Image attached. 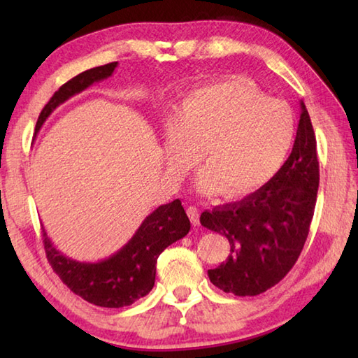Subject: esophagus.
<instances>
[{
  "mask_svg": "<svg viewBox=\"0 0 358 358\" xmlns=\"http://www.w3.org/2000/svg\"><path fill=\"white\" fill-rule=\"evenodd\" d=\"M187 215L191 218V222L194 226H199L200 224V210L196 209L195 206H189L187 208Z\"/></svg>",
  "mask_w": 358,
  "mask_h": 358,
  "instance_id": "obj_1",
  "label": "esophagus"
}]
</instances>
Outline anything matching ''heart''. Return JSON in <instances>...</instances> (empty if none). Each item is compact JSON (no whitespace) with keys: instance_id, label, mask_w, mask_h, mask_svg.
<instances>
[{"instance_id":"b5f03b06","label":"heart","mask_w":358,"mask_h":358,"mask_svg":"<svg viewBox=\"0 0 358 358\" xmlns=\"http://www.w3.org/2000/svg\"><path fill=\"white\" fill-rule=\"evenodd\" d=\"M295 113L277 98H266L248 83L223 81L192 90L164 134V158L173 175L196 159L201 195L238 200L263 186L285 163L295 138Z\"/></svg>"}]
</instances>
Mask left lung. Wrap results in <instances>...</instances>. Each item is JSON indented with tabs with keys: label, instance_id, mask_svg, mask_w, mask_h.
Returning a JSON list of instances; mask_svg holds the SVG:
<instances>
[{
	"label": "left lung",
	"instance_id": "obj_1",
	"mask_svg": "<svg viewBox=\"0 0 358 358\" xmlns=\"http://www.w3.org/2000/svg\"><path fill=\"white\" fill-rule=\"evenodd\" d=\"M291 155L258 191L204 210L200 223L229 240L231 255L209 269L212 285L238 296L258 295L292 269L309 234L318 191L317 141L306 106Z\"/></svg>",
	"mask_w": 358,
	"mask_h": 358
}]
</instances>
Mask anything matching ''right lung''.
Wrapping results in <instances>:
<instances>
[{
	"label": "right lung",
	"instance_id": "right-lung-1",
	"mask_svg": "<svg viewBox=\"0 0 358 358\" xmlns=\"http://www.w3.org/2000/svg\"><path fill=\"white\" fill-rule=\"evenodd\" d=\"M118 63H109L81 72L59 87L44 106L36 121L38 132L59 104L94 83L112 77ZM191 231V222L177 199L162 204L143 220L132 238L115 254L100 262H77L53 246L43 227V243L52 269L72 292L101 308L131 306L148 295L155 283L157 260L163 250Z\"/></svg>",
	"mask_w": 358,
	"mask_h": 358
}]
</instances>
